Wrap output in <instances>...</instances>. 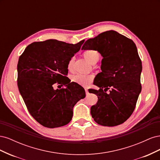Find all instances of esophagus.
Listing matches in <instances>:
<instances>
[{"label": "esophagus", "mask_w": 160, "mask_h": 160, "mask_svg": "<svg viewBox=\"0 0 160 160\" xmlns=\"http://www.w3.org/2000/svg\"><path fill=\"white\" fill-rule=\"evenodd\" d=\"M85 93H86V95H88L89 94V91H88V89H87V88H85Z\"/></svg>", "instance_id": "34e87169"}]
</instances>
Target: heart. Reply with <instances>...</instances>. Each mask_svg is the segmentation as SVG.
<instances>
[{
  "label": "heart",
  "mask_w": 160,
  "mask_h": 160,
  "mask_svg": "<svg viewBox=\"0 0 160 160\" xmlns=\"http://www.w3.org/2000/svg\"><path fill=\"white\" fill-rule=\"evenodd\" d=\"M83 55L85 57V59L92 65L96 64L99 61L100 58L99 52L95 50L92 49L86 50L84 51ZM72 64H73V59H71L68 63V69L69 70L72 69ZM71 81L81 85L88 86L93 81V77L90 75L76 74L71 76Z\"/></svg>",
  "instance_id": "heart-1"
}]
</instances>
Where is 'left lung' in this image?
Masks as SVG:
<instances>
[{"mask_svg":"<svg viewBox=\"0 0 160 160\" xmlns=\"http://www.w3.org/2000/svg\"><path fill=\"white\" fill-rule=\"evenodd\" d=\"M81 49L98 51L103 57L101 72L93 83L99 89L91 90L98 98L91 108L92 118L103 126L124 123L133 112L142 91V65L136 45L132 39L111 30L87 40ZM109 88L108 94L105 92Z\"/></svg>","mask_w":160,"mask_h":160,"instance_id":"left-lung-1","label":"left lung"}]
</instances>
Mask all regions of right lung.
Masks as SVG:
<instances>
[{"instance_id": "1", "label": "right lung", "mask_w": 160, "mask_h": 160, "mask_svg": "<svg viewBox=\"0 0 160 160\" xmlns=\"http://www.w3.org/2000/svg\"><path fill=\"white\" fill-rule=\"evenodd\" d=\"M84 40L69 44L56 39L34 42L18 59L17 84L28 112L42 126L55 128L70 122L72 109L85 98L83 88L66 77L69 60L78 52ZM65 88L54 90L55 83Z\"/></svg>"}]
</instances>
